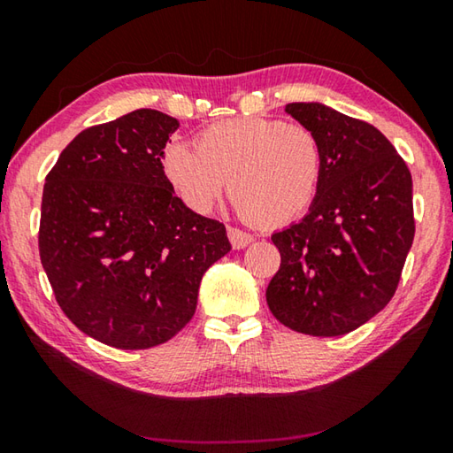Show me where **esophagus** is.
Instances as JSON below:
<instances>
[{
  "instance_id": "1",
  "label": "esophagus",
  "mask_w": 453,
  "mask_h": 453,
  "mask_svg": "<svg viewBox=\"0 0 453 453\" xmlns=\"http://www.w3.org/2000/svg\"><path fill=\"white\" fill-rule=\"evenodd\" d=\"M227 237L235 250L248 248V245L254 242V235L248 232H242V229H237V227H227Z\"/></svg>"
}]
</instances>
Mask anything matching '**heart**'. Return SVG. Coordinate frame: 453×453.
<instances>
[{"label": "heart", "mask_w": 453, "mask_h": 453, "mask_svg": "<svg viewBox=\"0 0 453 453\" xmlns=\"http://www.w3.org/2000/svg\"><path fill=\"white\" fill-rule=\"evenodd\" d=\"M162 164L165 178L194 211H211L229 181V197L245 219L280 227L316 199L324 148L305 126L240 118L203 129L197 150L170 143Z\"/></svg>", "instance_id": "b5f03b06"}]
</instances>
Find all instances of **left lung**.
Instances as JSON below:
<instances>
[{"instance_id":"1","label":"left lung","mask_w":453,"mask_h":453,"mask_svg":"<svg viewBox=\"0 0 453 453\" xmlns=\"http://www.w3.org/2000/svg\"><path fill=\"white\" fill-rule=\"evenodd\" d=\"M324 148V175L302 221L275 232L281 264L265 289L275 319L335 337L364 326L395 294L416 234L411 173L388 137L319 102L288 104Z\"/></svg>"}]
</instances>
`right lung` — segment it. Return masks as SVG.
I'll return each mask as SVG.
<instances>
[{
    "mask_svg": "<svg viewBox=\"0 0 453 453\" xmlns=\"http://www.w3.org/2000/svg\"><path fill=\"white\" fill-rule=\"evenodd\" d=\"M180 121L135 110L83 129L45 178L40 257L59 308L83 334L148 349L196 313L208 267L232 245L191 211L162 157Z\"/></svg>",
    "mask_w": 453,
    "mask_h": 453,
    "instance_id": "obj_1",
    "label": "right lung"
}]
</instances>
